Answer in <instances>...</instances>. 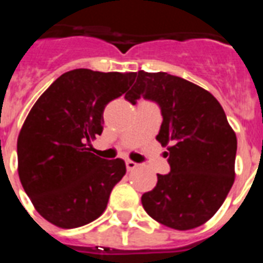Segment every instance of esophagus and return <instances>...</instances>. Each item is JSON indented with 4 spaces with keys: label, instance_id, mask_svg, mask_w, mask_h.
Instances as JSON below:
<instances>
[{
    "label": "esophagus",
    "instance_id": "1",
    "mask_svg": "<svg viewBox=\"0 0 263 263\" xmlns=\"http://www.w3.org/2000/svg\"><path fill=\"white\" fill-rule=\"evenodd\" d=\"M125 166H127V171H129V172H131V171H134V169L138 168V164L131 160H127L125 161Z\"/></svg>",
    "mask_w": 263,
    "mask_h": 263
}]
</instances>
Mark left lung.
Returning <instances> with one entry per match:
<instances>
[{
    "label": "left lung",
    "instance_id": "1",
    "mask_svg": "<svg viewBox=\"0 0 263 263\" xmlns=\"http://www.w3.org/2000/svg\"><path fill=\"white\" fill-rule=\"evenodd\" d=\"M125 98L158 103L162 124L157 140L168 147L171 172L157 175L142 195L148 216L169 228L187 231L209 221L224 203L235 181L236 134L220 102L209 91L166 72L135 73Z\"/></svg>",
    "mask_w": 263,
    "mask_h": 263
}]
</instances>
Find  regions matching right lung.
<instances>
[{
  "label": "right lung",
  "mask_w": 263,
  "mask_h": 263,
  "mask_svg": "<svg viewBox=\"0 0 263 263\" xmlns=\"http://www.w3.org/2000/svg\"><path fill=\"white\" fill-rule=\"evenodd\" d=\"M135 80V72H65L43 92L17 138V171L41 216L55 227L78 228L97 220L125 175L120 158L91 153L102 134L103 109Z\"/></svg>",
  "instance_id": "obj_1"
}]
</instances>
